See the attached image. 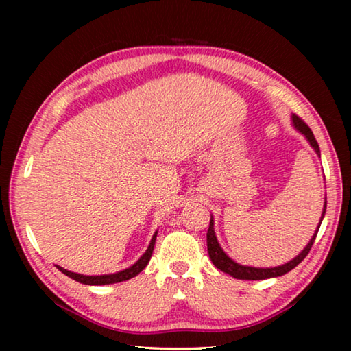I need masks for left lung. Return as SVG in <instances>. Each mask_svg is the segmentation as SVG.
<instances>
[{
  "label": "left lung",
  "instance_id": "1",
  "mask_svg": "<svg viewBox=\"0 0 351 351\" xmlns=\"http://www.w3.org/2000/svg\"><path fill=\"white\" fill-rule=\"evenodd\" d=\"M291 119H293L294 128L297 130V132H300L302 134L305 136L306 141L310 142V145L314 148V152H316L320 156L317 141H316V138H314V134L310 130V127H308L299 116L293 114V116H291ZM325 209H326V199H325V204H324L322 217H320L319 226H317L316 232H314V235L311 237V240L308 241V245L304 247V251L297 255V257H294L293 260H289L288 263H285L282 266H276V268H254V266H245V265L237 263V261H234L232 258L228 257V255H226V252L221 249V246H219L218 240H217L215 230H213V218H210L209 229H207V252H209V257L212 260V263L215 265L219 271H223V272H226V274L232 276L234 278H240V280H265V278H271V277H280L283 274H287V272H289L291 269H294L295 266L306 257L308 252L311 251L313 243H314V240H316V235L319 232L320 223H322V219L325 217Z\"/></svg>",
  "mask_w": 351,
  "mask_h": 351
}]
</instances>
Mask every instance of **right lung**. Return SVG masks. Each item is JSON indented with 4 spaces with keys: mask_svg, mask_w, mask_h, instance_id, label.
Here are the masks:
<instances>
[{
    "mask_svg": "<svg viewBox=\"0 0 351 351\" xmlns=\"http://www.w3.org/2000/svg\"><path fill=\"white\" fill-rule=\"evenodd\" d=\"M156 235H158V232H154V235L152 237L150 245H148V247H147V251L144 252V255H142V257L138 261H136L133 266H130V268L123 269V271L114 272V274L83 276V274H77V272H71L68 269H64V268H62V266H57V268L60 269L64 276H68V277L73 278V280L80 282L83 285H111V283L125 282V280H130V278L138 276L139 272L148 265V261H150L152 254H153V247H154V241H156Z\"/></svg>",
    "mask_w": 351,
    "mask_h": 351,
    "instance_id": "1",
    "label": "right lung"
}]
</instances>
